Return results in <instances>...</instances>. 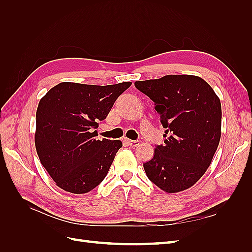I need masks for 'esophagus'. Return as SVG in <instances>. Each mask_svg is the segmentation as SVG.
Masks as SVG:
<instances>
[{
  "mask_svg": "<svg viewBox=\"0 0 252 252\" xmlns=\"http://www.w3.org/2000/svg\"><path fill=\"white\" fill-rule=\"evenodd\" d=\"M126 142L129 146H131V147L139 146V144H140V141H138V140H134V141L133 140H126Z\"/></svg>",
  "mask_w": 252,
  "mask_h": 252,
  "instance_id": "1",
  "label": "esophagus"
}]
</instances>
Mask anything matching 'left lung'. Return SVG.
<instances>
[{
    "mask_svg": "<svg viewBox=\"0 0 252 252\" xmlns=\"http://www.w3.org/2000/svg\"><path fill=\"white\" fill-rule=\"evenodd\" d=\"M135 88L155 102L166 128L163 145L144 163L148 179L168 193L194 185L209 167L220 139V101L200 77L171 74L138 81Z\"/></svg>",
    "mask_w": 252,
    "mask_h": 252,
    "instance_id": "8db88e82",
    "label": "left lung"
}]
</instances>
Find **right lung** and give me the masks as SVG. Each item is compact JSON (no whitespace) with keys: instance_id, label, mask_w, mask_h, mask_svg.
Returning a JSON list of instances; mask_svg holds the SVG:
<instances>
[{"instance_id":"add662e5","label":"right lung","mask_w":252,"mask_h":252,"mask_svg":"<svg viewBox=\"0 0 252 252\" xmlns=\"http://www.w3.org/2000/svg\"><path fill=\"white\" fill-rule=\"evenodd\" d=\"M130 85L131 82L106 86L63 82L41 98L35 116V148L60 188L86 193L107 175L123 144L96 140L94 129Z\"/></svg>"}]
</instances>
